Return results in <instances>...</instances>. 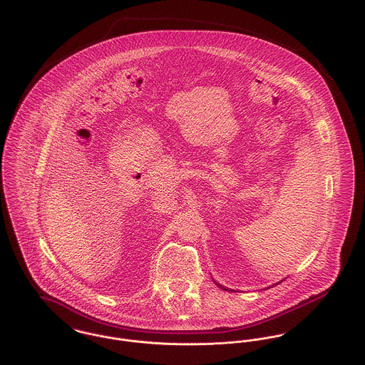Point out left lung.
<instances>
[{"label":"left lung","instance_id":"obj_1","mask_svg":"<svg viewBox=\"0 0 365 365\" xmlns=\"http://www.w3.org/2000/svg\"><path fill=\"white\" fill-rule=\"evenodd\" d=\"M213 282H215V281H213ZM215 284H216V282H215ZM216 285H217V287H219V288H222V289H225V291H227V288H223V287H222V285H219V284H216Z\"/></svg>","mask_w":365,"mask_h":365}]
</instances>
